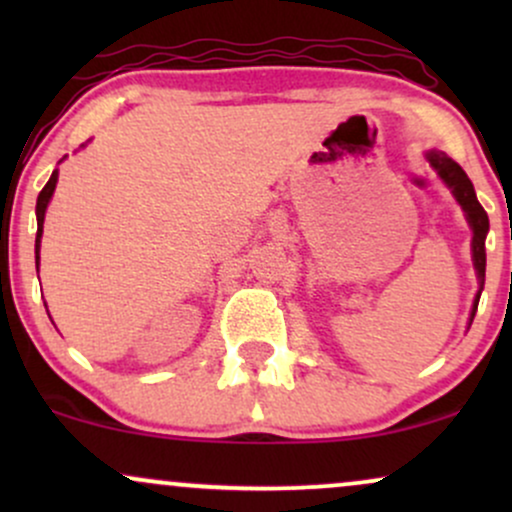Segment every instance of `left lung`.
Here are the masks:
<instances>
[{"label": "left lung", "mask_w": 512, "mask_h": 512, "mask_svg": "<svg viewBox=\"0 0 512 512\" xmlns=\"http://www.w3.org/2000/svg\"><path fill=\"white\" fill-rule=\"evenodd\" d=\"M428 163H431L433 170L438 173V178L450 187L452 195H455L457 202L467 216L469 228H472V260H474V269H477V279H479V291L477 298H474L472 305V315H469V325H472L474 313H477V305H479V296L481 289H484V276H486V233H489V216H486L484 207L479 204L477 192H474L472 180L467 178V173L457 166L455 161L443 151H428L426 154Z\"/></svg>", "instance_id": "left-lung-1"}]
</instances>
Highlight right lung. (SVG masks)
I'll return each instance as SVG.
<instances>
[{"mask_svg":"<svg viewBox=\"0 0 512 512\" xmlns=\"http://www.w3.org/2000/svg\"><path fill=\"white\" fill-rule=\"evenodd\" d=\"M55 185H57V170H52L48 185L40 190L38 195V204H35V216H38V236H35V262L40 260L38 252H40V238H43V221H45V209H48L50 199H52V192H55Z\"/></svg>","mask_w":512,"mask_h":512,"instance_id":"add662e5","label":"right lung"}]
</instances>
